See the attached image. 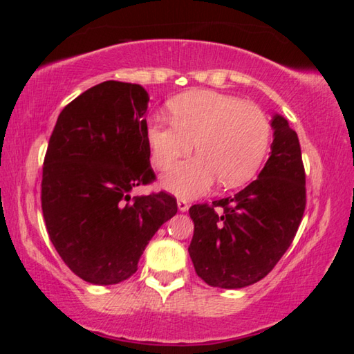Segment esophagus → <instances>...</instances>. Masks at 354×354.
Instances as JSON below:
<instances>
[{
  "label": "esophagus",
  "mask_w": 354,
  "mask_h": 354,
  "mask_svg": "<svg viewBox=\"0 0 354 354\" xmlns=\"http://www.w3.org/2000/svg\"><path fill=\"white\" fill-rule=\"evenodd\" d=\"M178 209L181 212H185V211H189V207H190V205H189V201L187 200H184V198H178Z\"/></svg>",
  "instance_id": "1"
}]
</instances>
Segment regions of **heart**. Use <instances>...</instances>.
Instances as JSON below:
<instances>
[{
	"instance_id": "1",
	"label": "heart",
	"mask_w": 354,
	"mask_h": 354,
	"mask_svg": "<svg viewBox=\"0 0 354 354\" xmlns=\"http://www.w3.org/2000/svg\"><path fill=\"white\" fill-rule=\"evenodd\" d=\"M171 122L148 120L145 139L151 162L167 169L178 158L198 149L162 176L171 194L194 198L206 194L220 179L223 187H239L253 178L270 143V123L256 104L231 95L192 91L169 104Z\"/></svg>"
}]
</instances>
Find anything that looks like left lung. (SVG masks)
<instances>
[{
  "label": "left lung",
  "mask_w": 354,
  "mask_h": 354,
  "mask_svg": "<svg viewBox=\"0 0 354 354\" xmlns=\"http://www.w3.org/2000/svg\"><path fill=\"white\" fill-rule=\"evenodd\" d=\"M270 158L257 179L234 196L194 205L189 254L206 284L242 289L267 277L290 247L306 206L298 136L279 113L272 118Z\"/></svg>",
  "instance_id": "obj_1"
}]
</instances>
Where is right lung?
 <instances>
[{
  "mask_svg": "<svg viewBox=\"0 0 354 354\" xmlns=\"http://www.w3.org/2000/svg\"><path fill=\"white\" fill-rule=\"evenodd\" d=\"M149 97L139 84L106 81L75 98L48 143L41 211L70 270L98 286L118 284L156 231L178 212L165 192L134 196L154 179L145 139Z\"/></svg>",
  "mask_w": 354,
  "mask_h": 354,
  "instance_id": "obj_1",
  "label": "right lung"
}]
</instances>
